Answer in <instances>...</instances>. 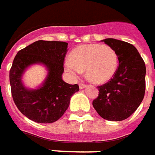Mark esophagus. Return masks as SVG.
I'll return each instance as SVG.
<instances>
[{"label": "esophagus", "mask_w": 155, "mask_h": 155, "mask_svg": "<svg viewBox=\"0 0 155 155\" xmlns=\"http://www.w3.org/2000/svg\"><path fill=\"white\" fill-rule=\"evenodd\" d=\"M79 87H80V89H84L85 87H86V85H85L84 84L81 83L80 84H79Z\"/></svg>", "instance_id": "34e87169"}]
</instances>
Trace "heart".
<instances>
[{
    "instance_id": "obj_1",
    "label": "heart",
    "mask_w": 155,
    "mask_h": 155,
    "mask_svg": "<svg viewBox=\"0 0 155 155\" xmlns=\"http://www.w3.org/2000/svg\"><path fill=\"white\" fill-rule=\"evenodd\" d=\"M118 57L113 48L98 43L82 45L74 48L71 58L66 59V71L77 79L85 71L88 80L95 84H104L115 74Z\"/></svg>"
}]
</instances>
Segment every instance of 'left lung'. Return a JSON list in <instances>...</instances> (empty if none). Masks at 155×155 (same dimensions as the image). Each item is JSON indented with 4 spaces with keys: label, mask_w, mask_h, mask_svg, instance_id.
I'll use <instances>...</instances> for the list:
<instances>
[{
    "label": "left lung",
    "mask_w": 155,
    "mask_h": 155,
    "mask_svg": "<svg viewBox=\"0 0 155 155\" xmlns=\"http://www.w3.org/2000/svg\"><path fill=\"white\" fill-rule=\"evenodd\" d=\"M102 41L115 50L119 66L113 79L98 87L99 93L93 106L104 119L123 121L138 108L144 98L145 64L137 49L129 42L115 38Z\"/></svg>",
    "instance_id": "left-lung-1"
}]
</instances>
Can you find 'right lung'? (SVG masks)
Returning <instances> with one entry per match:
<instances>
[{"label": "right lung", "instance_id": "obj_1", "mask_svg": "<svg viewBox=\"0 0 155 155\" xmlns=\"http://www.w3.org/2000/svg\"><path fill=\"white\" fill-rule=\"evenodd\" d=\"M68 43L39 40L18 51L10 71V83L14 102L25 117L38 123H52L61 118L70 105L72 95L79 91L78 84L62 80L63 62ZM45 66L48 74L37 89H29L22 81L29 66Z\"/></svg>", "mask_w": 155, "mask_h": 155}]
</instances>
